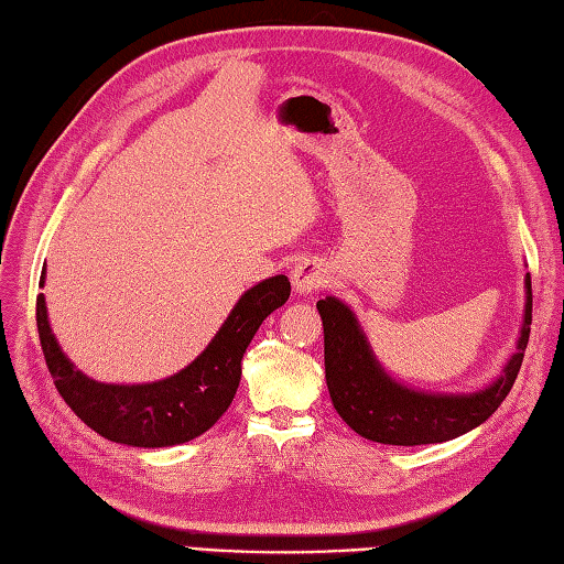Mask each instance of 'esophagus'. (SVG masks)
Masks as SVG:
<instances>
[{"mask_svg": "<svg viewBox=\"0 0 564 564\" xmlns=\"http://www.w3.org/2000/svg\"><path fill=\"white\" fill-rule=\"evenodd\" d=\"M328 280V270L318 258H304L299 260L292 270V282L299 294H308L324 286Z\"/></svg>", "mask_w": 564, "mask_h": 564, "instance_id": "obj_1", "label": "esophagus"}]
</instances>
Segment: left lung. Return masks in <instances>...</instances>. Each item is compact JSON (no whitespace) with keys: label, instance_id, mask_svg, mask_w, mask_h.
<instances>
[{"label":"left lung","instance_id":"obj_1","mask_svg":"<svg viewBox=\"0 0 564 564\" xmlns=\"http://www.w3.org/2000/svg\"><path fill=\"white\" fill-rule=\"evenodd\" d=\"M324 321V360L330 401L362 438L384 445H429L477 429L501 406L519 377L531 336L533 292L525 278V318L513 358L491 387L475 394H423L397 384L379 367L350 308L338 299L316 302Z\"/></svg>","mask_w":564,"mask_h":564}]
</instances>
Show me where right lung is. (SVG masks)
<instances>
[{"label":"right lung","instance_id":"1","mask_svg":"<svg viewBox=\"0 0 564 564\" xmlns=\"http://www.w3.org/2000/svg\"><path fill=\"white\" fill-rule=\"evenodd\" d=\"M39 284L43 286V278ZM290 292L292 284L284 274L252 286L238 299L209 348L185 370L163 382L101 384L75 370L55 343L43 294L36 299L41 350L65 404L107 441L133 447L187 443L209 431L231 406L246 348L262 321L290 299Z\"/></svg>","mask_w":564,"mask_h":564}]
</instances>
